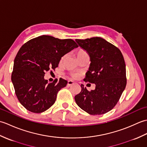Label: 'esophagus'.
<instances>
[{"label":"esophagus","instance_id":"esophagus-1","mask_svg":"<svg viewBox=\"0 0 147 147\" xmlns=\"http://www.w3.org/2000/svg\"><path fill=\"white\" fill-rule=\"evenodd\" d=\"M73 85H74V82H73V81H71V80L68 81V82H67V85L68 86H70Z\"/></svg>","mask_w":147,"mask_h":147}]
</instances>
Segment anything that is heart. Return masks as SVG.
Instances as JSON below:
<instances>
[{"mask_svg":"<svg viewBox=\"0 0 147 147\" xmlns=\"http://www.w3.org/2000/svg\"><path fill=\"white\" fill-rule=\"evenodd\" d=\"M75 54H76L77 59H78V60H80V59H82V58L85 57H86V56H88V53H87L85 51V50H83V49H79L78 51H77L76 52ZM62 59H63V58L62 59ZM72 76H73V78H76L78 76V74H72Z\"/></svg>","mask_w":147,"mask_h":147,"instance_id":"1","label":"heart"}]
</instances>
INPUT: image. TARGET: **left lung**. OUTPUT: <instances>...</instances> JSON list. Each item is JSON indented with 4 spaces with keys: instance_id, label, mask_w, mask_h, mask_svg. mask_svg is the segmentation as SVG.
Wrapping results in <instances>:
<instances>
[{
    "instance_id": "obj_1",
    "label": "left lung",
    "mask_w": 147,
    "mask_h": 147,
    "mask_svg": "<svg viewBox=\"0 0 147 147\" xmlns=\"http://www.w3.org/2000/svg\"><path fill=\"white\" fill-rule=\"evenodd\" d=\"M90 58L85 82L94 83L95 89L82 91L74 96L77 105L91 115H100L111 111L117 104L126 85V64L120 50L100 37L76 39Z\"/></svg>"
}]
</instances>
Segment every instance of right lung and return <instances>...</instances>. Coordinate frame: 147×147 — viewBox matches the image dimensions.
Wrapping results in <instances>:
<instances>
[{
  "mask_svg": "<svg viewBox=\"0 0 147 147\" xmlns=\"http://www.w3.org/2000/svg\"><path fill=\"white\" fill-rule=\"evenodd\" d=\"M78 46L71 39L42 35L20 48L14 61L11 80L18 100L28 111L41 113L54 104L58 92L67 82L45 80L46 72L55 70L62 57Z\"/></svg>",
  "mask_w": 147,
  "mask_h": 147,
  "instance_id": "add662e5",
  "label": "right lung"
}]
</instances>
